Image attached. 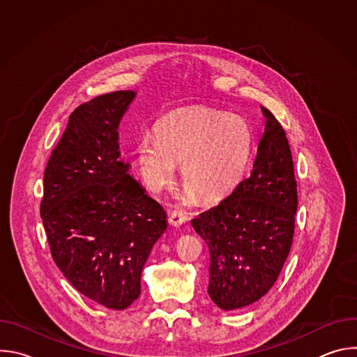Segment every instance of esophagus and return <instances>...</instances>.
Listing matches in <instances>:
<instances>
[{
    "mask_svg": "<svg viewBox=\"0 0 357 357\" xmlns=\"http://www.w3.org/2000/svg\"><path fill=\"white\" fill-rule=\"evenodd\" d=\"M169 223L172 225V226H175V227H179V226H182V225H185L186 223V220H188V216H186V213L183 212V211H181V209H175V211H172L171 212V215H169Z\"/></svg>",
    "mask_w": 357,
    "mask_h": 357,
    "instance_id": "esophagus-1",
    "label": "esophagus"
}]
</instances>
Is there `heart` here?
Returning a JSON list of instances; mask_svg holds the SVG:
<instances>
[{
  "label": "heart",
  "instance_id": "1",
  "mask_svg": "<svg viewBox=\"0 0 357 357\" xmlns=\"http://www.w3.org/2000/svg\"><path fill=\"white\" fill-rule=\"evenodd\" d=\"M135 155L144 182L160 190L181 162L186 195L203 203L229 196L245 176L252 155V131L240 116L212 107H188L164 117L155 137H141Z\"/></svg>",
  "mask_w": 357,
  "mask_h": 357
}]
</instances>
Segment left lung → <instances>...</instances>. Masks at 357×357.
I'll use <instances>...</instances> for the list:
<instances>
[{
    "label": "left lung",
    "instance_id": "left-lung-1",
    "mask_svg": "<svg viewBox=\"0 0 357 357\" xmlns=\"http://www.w3.org/2000/svg\"><path fill=\"white\" fill-rule=\"evenodd\" d=\"M263 112L266 131L251 175L192 220L209 247V296L226 311L244 308L270 291L294 240L298 192L291 149L280 121Z\"/></svg>",
    "mask_w": 357,
    "mask_h": 357
}]
</instances>
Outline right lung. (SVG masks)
Here are the masks:
<instances>
[{
	"instance_id": "obj_1",
	"label": "right lung",
	"mask_w": 357,
	"mask_h": 357,
	"mask_svg": "<svg viewBox=\"0 0 357 357\" xmlns=\"http://www.w3.org/2000/svg\"><path fill=\"white\" fill-rule=\"evenodd\" d=\"M135 93L101 94L79 106L49 157L40 218L52 259L89 299L124 310L141 294V271L167 229L160 203L119 161V124Z\"/></svg>"
}]
</instances>
